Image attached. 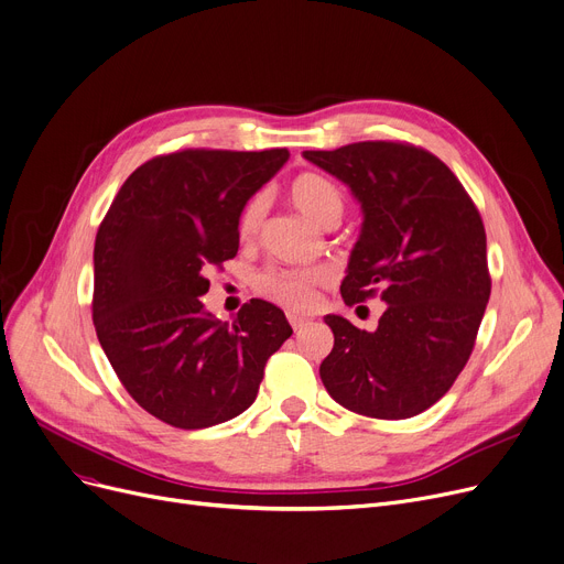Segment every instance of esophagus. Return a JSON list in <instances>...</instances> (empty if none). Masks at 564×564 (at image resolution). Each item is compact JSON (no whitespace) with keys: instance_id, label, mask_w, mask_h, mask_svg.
<instances>
[{"instance_id":"esophagus-1","label":"esophagus","mask_w":564,"mask_h":564,"mask_svg":"<svg viewBox=\"0 0 564 564\" xmlns=\"http://www.w3.org/2000/svg\"><path fill=\"white\" fill-rule=\"evenodd\" d=\"M288 322H290V327L294 329V332H300V329H304L306 324L311 322L308 317H304V315H294V313H288Z\"/></svg>"}]
</instances>
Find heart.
Wrapping results in <instances>:
<instances>
[{
    "mask_svg": "<svg viewBox=\"0 0 564 564\" xmlns=\"http://www.w3.org/2000/svg\"><path fill=\"white\" fill-rule=\"evenodd\" d=\"M292 203L317 226H327L329 221H338L343 215V194L334 181L327 175L304 171L297 177H292L288 187ZM264 205L262 196H251L237 217V232L242 242L256 240V235L262 226ZM327 281L324 270H267L258 276V292L262 297L283 304L294 311H304L315 300V288Z\"/></svg>",
    "mask_w": 564,
    "mask_h": 564,
    "instance_id": "1",
    "label": "heart"
}]
</instances>
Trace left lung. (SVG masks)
I'll return each mask as SVG.
<instances>
[{"label": "left lung", "instance_id": "8db88e82", "mask_svg": "<svg viewBox=\"0 0 564 564\" xmlns=\"http://www.w3.org/2000/svg\"><path fill=\"white\" fill-rule=\"evenodd\" d=\"M304 158L343 181L364 210L345 304L377 294L389 304L375 332L324 317L334 349L322 383L361 416H416L451 391L476 347L491 294L482 217L457 175L421 145L359 141Z\"/></svg>", "mask_w": 564, "mask_h": 564}]
</instances>
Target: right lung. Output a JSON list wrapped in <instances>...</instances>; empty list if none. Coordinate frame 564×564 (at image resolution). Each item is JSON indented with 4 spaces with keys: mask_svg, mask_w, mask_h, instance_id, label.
<instances>
[{
    "mask_svg": "<svg viewBox=\"0 0 564 564\" xmlns=\"http://www.w3.org/2000/svg\"><path fill=\"white\" fill-rule=\"evenodd\" d=\"M288 148H183L143 162L118 189L94 249V324L132 400L177 430L240 416L267 359L290 338L281 308L251 300L232 324L205 313V274L235 258L245 203Z\"/></svg>",
    "mask_w": 564,
    "mask_h": 564,
    "instance_id": "obj_1",
    "label": "right lung"
}]
</instances>
